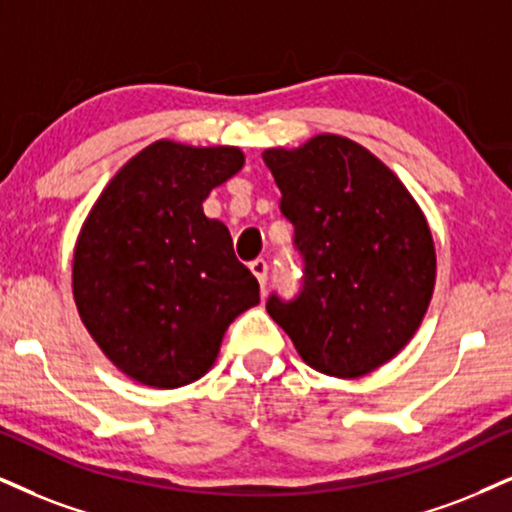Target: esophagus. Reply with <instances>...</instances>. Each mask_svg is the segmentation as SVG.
<instances>
[{"label": "esophagus", "instance_id": "34e87169", "mask_svg": "<svg viewBox=\"0 0 512 512\" xmlns=\"http://www.w3.org/2000/svg\"><path fill=\"white\" fill-rule=\"evenodd\" d=\"M251 273L256 275L258 285H261V294H266V282H268V263L263 261V258H256L254 263H251Z\"/></svg>", "mask_w": 512, "mask_h": 512}]
</instances>
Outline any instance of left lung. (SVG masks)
<instances>
[{"mask_svg": "<svg viewBox=\"0 0 512 512\" xmlns=\"http://www.w3.org/2000/svg\"><path fill=\"white\" fill-rule=\"evenodd\" d=\"M263 161L304 254V289L268 313L301 361L353 380L406 346L430 308L437 251L425 213L372 151L342 135H315Z\"/></svg>", "mask_w": 512, "mask_h": 512, "instance_id": "left-lung-1", "label": "left lung"}]
</instances>
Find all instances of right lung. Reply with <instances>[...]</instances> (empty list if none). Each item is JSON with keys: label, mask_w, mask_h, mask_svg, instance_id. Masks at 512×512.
<instances>
[{"label": "right lung", "mask_w": 512, "mask_h": 512, "mask_svg": "<svg viewBox=\"0 0 512 512\" xmlns=\"http://www.w3.org/2000/svg\"><path fill=\"white\" fill-rule=\"evenodd\" d=\"M244 166L237 147L159 140L109 180L80 227L73 299L82 325L130 380L154 389L197 382L223 334L258 304L230 230L204 201Z\"/></svg>", "instance_id": "add662e5"}]
</instances>
